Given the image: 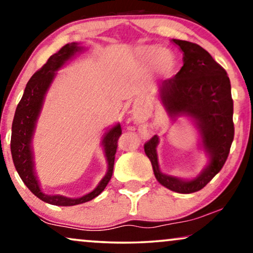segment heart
Here are the masks:
<instances>
[{"label":"heart","mask_w":253,"mask_h":253,"mask_svg":"<svg viewBox=\"0 0 253 253\" xmlns=\"http://www.w3.org/2000/svg\"><path fill=\"white\" fill-rule=\"evenodd\" d=\"M139 58L146 65H153L154 69L162 76H169L173 72V55L167 48H155L154 46L143 47L139 50Z\"/></svg>","instance_id":"heart-1"}]
</instances>
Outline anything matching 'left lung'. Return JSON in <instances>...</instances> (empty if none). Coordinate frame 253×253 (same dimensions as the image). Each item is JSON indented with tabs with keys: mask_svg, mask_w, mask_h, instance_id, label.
Instances as JSON below:
<instances>
[{
	"mask_svg": "<svg viewBox=\"0 0 253 253\" xmlns=\"http://www.w3.org/2000/svg\"><path fill=\"white\" fill-rule=\"evenodd\" d=\"M171 42L183 52L184 65L174 77L162 82L158 97L169 117L174 120L186 117L194 124L208 163L197 177L183 179L161 171L157 135L144 144V153L158 183L177 193L187 194L204 188L224 166L234 140V102L227 73L206 49L186 40Z\"/></svg>",
	"mask_w": 253,
	"mask_h": 253,
	"instance_id": "8db88e82",
	"label": "left lung"
}]
</instances>
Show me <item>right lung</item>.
I'll return each mask as SVG.
<instances>
[{"instance_id": "1", "label": "right lung", "mask_w": 253, "mask_h": 253, "mask_svg": "<svg viewBox=\"0 0 253 253\" xmlns=\"http://www.w3.org/2000/svg\"><path fill=\"white\" fill-rule=\"evenodd\" d=\"M84 47L80 43L72 42L63 46L58 53L53 54L47 62L33 74L31 79L26 84L24 93L21 102L17 105L15 117L12 121L11 128V149L12 161L19 177L26 187L42 200L43 203L54 205V206H75L86 201L92 200L97 195H99L109 184L113 173L114 156L117 151L118 139L121 135L120 124L114 125L104 134L102 140V146L105 153L107 162V171L105 176L102 178L98 185L91 192L82 195V197L70 198L62 194H47L40 186L38 178L35 171V162H33L32 140L35 135L37 123L42 113L43 102L47 91L52 85L56 72L66 65L67 61L72 60L77 53H81Z\"/></svg>"}]
</instances>
